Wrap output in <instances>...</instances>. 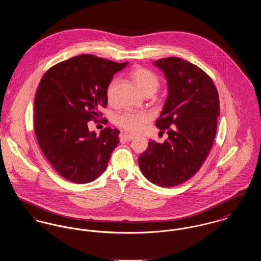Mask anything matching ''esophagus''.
I'll return each mask as SVG.
<instances>
[{
  "label": "esophagus",
  "mask_w": 261,
  "mask_h": 261,
  "mask_svg": "<svg viewBox=\"0 0 261 261\" xmlns=\"http://www.w3.org/2000/svg\"><path fill=\"white\" fill-rule=\"evenodd\" d=\"M134 139V136L129 135V134H122L121 135V140L123 141H131Z\"/></svg>",
  "instance_id": "esophagus-1"
}]
</instances>
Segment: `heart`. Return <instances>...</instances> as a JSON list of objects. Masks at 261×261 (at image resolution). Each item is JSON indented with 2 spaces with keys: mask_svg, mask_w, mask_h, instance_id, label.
Returning <instances> with one entry per match:
<instances>
[{
  "mask_svg": "<svg viewBox=\"0 0 261 261\" xmlns=\"http://www.w3.org/2000/svg\"><path fill=\"white\" fill-rule=\"evenodd\" d=\"M131 77L139 90L144 94H154L160 87L159 78L150 70L145 68H136L132 71ZM116 81L113 80L107 88V98L112 99ZM150 120V116L143 112L126 111L117 117V124L122 129L129 133H138L144 128L146 123Z\"/></svg>",
  "mask_w": 261,
  "mask_h": 261,
  "instance_id": "b5f03b06",
  "label": "heart"
}]
</instances>
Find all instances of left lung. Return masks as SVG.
<instances>
[{
    "label": "left lung",
    "instance_id": "obj_1",
    "mask_svg": "<svg viewBox=\"0 0 261 261\" xmlns=\"http://www.w3.org/2000/svg\"><path fill=\"white\" fill-rule=\"evenodd\" d=\"M155 65L168 84L156 126L168 138L163 143L150 140L138 163L150 182L173 187L191 178L206 160L216 135L219 96L212 79L184 59H160Z\"/></svg>",
    "mask_w": 261,
    "mask_h": 261
}]
</instances>
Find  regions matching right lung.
Here are the masks:
<instances>
[{"label":"right lung","instance_id":"obj_1","mask_svg":"<svg viewBox=\"0 0 261 261\" xmlns=\"http://www.w3.org/2000/svg\"><path fill=\"white\" fill-rule=\"evenodd\" d=\"M127 64L84 54L60 62L42 77L34 129L44 156L65 179L84 184L106 170L120 131L107 127L96 136L88 122L102 116L108 85Z\"/></svg>","mask_w":261,"mask_h":261}]
</instances>
